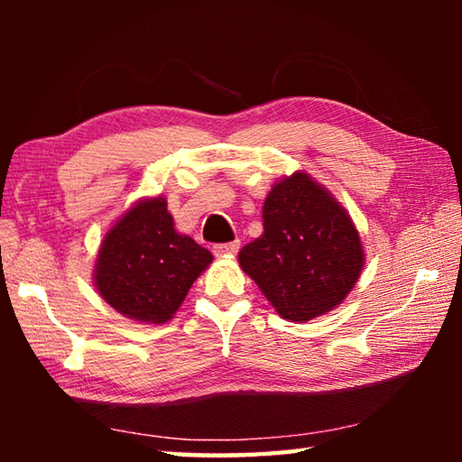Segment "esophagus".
<instances>
[{"label": "esophagus", "instance_id": "34e87169", "mask_svg": "<svg viewBox=\"0 0 462 462\" xmlns=\"http://www.w3.org/2000/svg\"><path fill=\"white\" fill-rule=\"evenodd\" d=\"M240 248V242L234 240V242H224V245H214L212 253L216 256H224V254H236Z\"/></svg>", "mask_w": 462, "mask_h": 462}]
</instances>
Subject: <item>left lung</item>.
Instances as JSON below:
<instances>
[{
  "label": "left lung",
  "instance_id": "obj_1",
  "mask_svg": "<svg viewBox=\"0 0 462 462\" xmlns=\"http://www.w3.org/2000/svg\"><path fill=\"white\" fill-rule=\"evenodd\" d=\"M263 236L238 261L281 318L306 322L338 306L363 271L361 236L306 173L279 181L263 206Z\"/></svg>",
  "mask_w": 462,
  "mask_h": 462
}]
</instances>
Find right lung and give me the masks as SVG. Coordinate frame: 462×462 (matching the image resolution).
<instances>
[{
    "mask_svg": "<svg viewBox=\"0 0 462 462\" xmlns=\"http://www.w3.org/2000/svg\"><path fill=\"white\" fill-rule=\"evenodd\" d=\"M212 253L175 232L162 198L124 214L101 242L96 264L99 295L120 314L162 324L173 318Z\"/></svg>",
    "mask_w": 462,
    "mask_h": 462,
    "instance_id": "add662e5",
    "label": "right lung"
}]
</instances>
